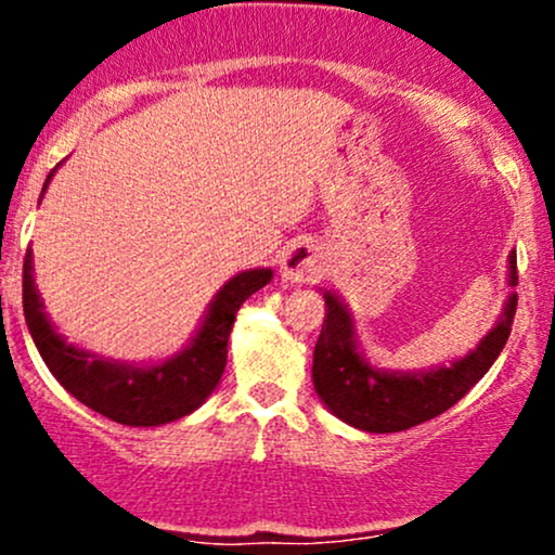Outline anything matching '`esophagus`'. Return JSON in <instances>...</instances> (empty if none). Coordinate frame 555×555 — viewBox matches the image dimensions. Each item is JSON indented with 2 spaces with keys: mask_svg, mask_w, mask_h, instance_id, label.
<instances>
[{
  "mask_svg": "<svg viewBox=\"0 0 555 555\" xmlns=\"http://www.w3.org/2000/svg\"><path fill=\"white\" fill-rule=\"evenodd\" d=\"M323 276V256L310 242H295L284 253L282 279L286 284H310Z\"/></svg>",
  "mask_w": 555,
  "mask_h": 555,
  "instance_id": "esophagus-1",
  "label": "esophagus"
}]
</instances>
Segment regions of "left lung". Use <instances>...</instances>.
Wrapping results in <instances>:
<instances>
[{
  "mask_svg": "<svg viewBox=\"0 0 555 555\" xmlns=\"http://www.w3.org/2000/svg\"><path fill=\"white\" fill-rule=\"evenodd\" d=\"M508 284L517 286V253L508 256ZM326 321L313 352V384L323 404L352 428L367 433H399L454 406L493 365L512 334L517 295H508L503 315L486 339L451 362L417 373H388L373 367L360 352L354 321L334 292H323Z\"/></svg>",
  "mask_w": 555,
  "mask_h": 555,
  "instance_id": "left-lung-1",
  "label": "left lung"
}]
</instances>
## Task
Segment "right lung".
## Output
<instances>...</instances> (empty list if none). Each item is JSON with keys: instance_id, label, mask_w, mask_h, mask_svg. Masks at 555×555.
Masks as SVG:
<instances>
[{"instance_id": "add662e5", "label": "right lung", "mask_w": 555, "mask_h": 555, "mask_svg": "<svg viewBox=\"0 0 555 555\" xmlns=\"http://www.w3.org/2000/svg\"><path fill=\"white\" fill-rule=\"evenodd\" d=\"M54 171H49L41 197ZM271 276V269H253L229 279L208 305V313L193 341L180 354L158 365H125V362L101 360L99 354L62 339V334H56L52 321L43 313V302L34 284L30 250L25 253L23 263V313L38 354L75 399L114 423L151 428L190 415L208 399L224 373L227 344L240 305L256 295L260 286L269 284Z\"/></svg>"}]
</instances>
